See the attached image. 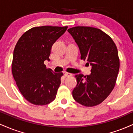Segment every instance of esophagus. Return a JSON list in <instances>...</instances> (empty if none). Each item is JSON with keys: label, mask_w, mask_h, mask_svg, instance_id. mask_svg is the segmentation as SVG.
I'll return each mask as SVG.
<instances>
[{"label": "esophagus", "mask_w": 133, "mask_h": 133, "mask_svg": "<svg viewBox=\"0 0 133 133\" xmlns=\"http://www.w3.org/2000/svg\"><path fill=\"white\" fill-rule=\"evenodd\" d=\"M64 76H72V74H71V73H69V72H65Z\"/></svg>", "instance_id": "1"}]
</instances>
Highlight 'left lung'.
Returning <instances> with one entry per match:
<instances>
[{
  "label": "left lung",
  "instance_id": "obj_1",
  "mask_svg": "<svg viewBox=\"0 0 133 133\" xmlns=\"http://www.w3.org/2000/svg\"><path fill=\"white\" fill-rule=\"evenodd\" d=\"M68 32L77 44L81 59L87 60L91 73L76 76L77 85L72 91L76 102L85 106L101 103L115 86L119 69V59L116 44L106 33L91 27H75Z\"/></svg>",
  "mask_w": 133,
  "mask_h": 133
}]
</instances>
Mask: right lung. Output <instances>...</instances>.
Returning a JSON list of instances; mask_svg holds the SVG:
<instances>
[{
    "label": "right lung",
    "instance_id": "1",
    "mask_svg": "<svg viewBox=\"0 0 133 133\" xmlns=\"http://www.w3.org/2000/svg\"><path fill=\"white\" fill-rule=\"evenodd\" d=\"M68 27H33L20 37L13 54L12 71L20 92L38 106L55 99L62 72L55 73L44 64L50 59L52 46Z\"/></svg>",
    "mask_w": 133,
    "mask_h": 133
}]
</instances>
